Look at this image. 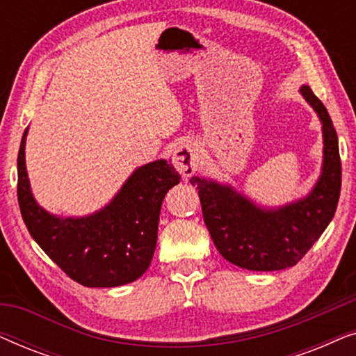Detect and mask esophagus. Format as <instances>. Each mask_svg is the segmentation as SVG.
Masks as SVG:
<instances>
[{"instance_id":"esophagus-1","label":"esophagus","mask_w":356,"mask_h":356,"mask_svg":"<svg viewBox=\"0 0 356 356\" xmlns=\"http://www.w3.org/2000/svg\"><path fill=\"white\" fill-rule=\"evenodd\" d=\"M201 163V150L193 140H184L173 154V165L183 177H191Z\"/></svg>"}]
</instances>
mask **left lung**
Masks as SVG:
<instances>
[{
  "label": "left lung",
  "instance_id": "left-lung-1",
  "mask_svg": "<svg viewBox=\"0 0 356 356\" xmlns=\"http://www.w3.org/2000/svg\"><path fill=\"white\" fill-rule=\"evenodd\" d=\"M323 123V172L308 196L279 209H262L232 186L193 177L204 222L213 245L228 262L248 270H282L295 266L323 235L337 209L342 186L337 133L308 86L300 89Z\"/></svg>",
  "mask_w": 356,
  "mask_h": 356
}]
</instances>
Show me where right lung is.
I'll return each mask as SVG.
<instances>
[{
  "label": "right lung",
  "mask_w": 356,
  "mask_h": 356,
  "mask_svg": "<svg viewBox=\"0 0 356 356\" xmlns=\"http://www.w3.org/2000/svg\"><path fill=\"white\" fill-rule=\"evenodd\" d=\"M24 131L17 155V201L29 233L47 256L84 286L138 280L152 261L160 207L179 173L167 160L139 167L108 206L87 217H56L33 199L26 170Z\"/></svg>",
  "instance_id": "obj_1"
}]
</instances>
